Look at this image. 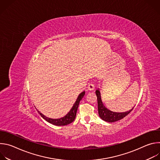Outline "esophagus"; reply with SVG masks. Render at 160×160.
I'll return each instance as SVG.
<instances>
[{"label": "esophagus", "mask_w": 160, "mask_h": 160, "mask_svg": "<svg viewBox=\"0 0 160 160\" xmlns=\"http://www.w3.org/2000/svg\"><path fill=\"white\" fill-rule=\"evenodd\" d=\"M94 84H92V83H90V84H89L88 85V87H87V88H88V90H90V91H93L94 90Z\"/></svg>", "instance_id": "1"}]
</instances>
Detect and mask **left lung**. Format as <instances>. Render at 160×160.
<instances>
[{"label":"left lung","instance_id":"obj_1","mask_svg":"<svg viewBox=\"0 0 160 160\" xmlns=\"http://www.w3.org/2000/svg\"><path fill=\"white\" fill-rule=\"evenodd\" d=\"M96 94L98 99L99 116L102 120L105 122L112 123V122H115L118 120H120L124 117H125L127 115H128V114L132 111V110L133 109V108H132L131 109L126 112H113L108 109V108H106L104 105L101 100V92H100L99 88L96 90Z\"/></svg>","mask_w":160,"mask_h":160}]
</instances>
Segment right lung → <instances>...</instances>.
I'll return each instance as SVG.
<instances>
[{"mask_svg":"<svg viewBox=\"0 0 160 160\" xmlns=\"http://www.w3.org/2000/svg\"><path fill=\"white\" fill-rule=\"evenodd\" d=\"M85 94V91H83L82 92H81L78 95L75 102L73 104V105L72 108H71V109L70 110V111L68 112L64 117H63L62 118H58V119H53V118H48L47 117H45V115H43V114L42 112H40L39 111H38L37 109V110L38 112L39 113V115L45 121H47L48 122H49L52 125H57V126H64V125H68V124L72 123L74 121V120L76 117L77 111V109L78 108L79 103H80V101L82 99V98H83Z\"/></svg>","mask_w":160,"mask_h":160,"instance_id":"add662e5","label":"right lung"}]
</instances>
